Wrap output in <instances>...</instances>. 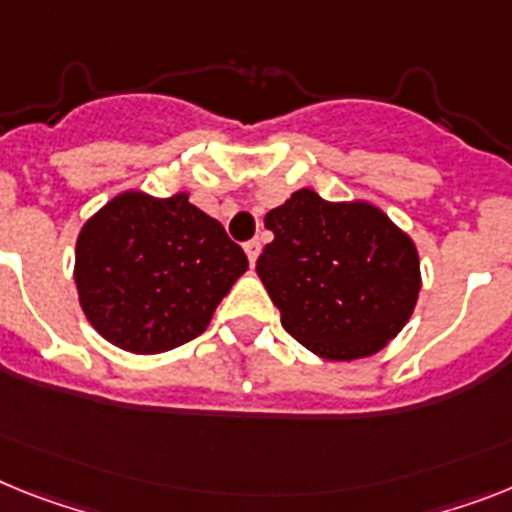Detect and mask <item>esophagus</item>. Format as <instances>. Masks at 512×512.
Returning <instances> with one entry per match:
<instances>
[{
  "label": "esophagus",
  "instance_id": "obj_1",
  "mask_svg": "<svg viewBox=\"0 0 512 512\" xmlns=\"http://www.w3.org/2000/svg\"><path fill=\"white\" fill-rule=\"evenodd\" d=\"M244 252H247L249 265H255V263H257V257H260V242H257V239H252V242H247V244H244Z\"/></svg>",
  "mask_w": 512,
  "mask_h": 512
}]
</instances>
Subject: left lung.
<instances>
[{"label":"left lung","instance_id":"8db88e82","mask_svg":"<svg viewBox=\"0 0 512 512\" xmlns=\"http://www.w3.org/2000/svg\"><path fill=\"white\" fill-rule=\"evenodd\" d=\"M265 229L273 242L257 257V276L286 333L312 354L364 359L409 322L422 289L419 252L377 205L299 190L270 210Z\"/></svg>","mask_w":512,"mask_h":512}]
</instances>
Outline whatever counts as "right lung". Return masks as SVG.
<instances>
[{
  "label": "right lung",
  "instance_id": "right-lung-1",
  "mask_svg": "<svg viewBox=\"0 0 512 512\" xmlns=\"http://www.w3.org/2000/svg\"><path fill=\"white\" fill-rule=\"evenodd\" d=\"M247 265L242 247L187 192H122L85 221L75 247L85 317L132 354H161L200 336Z\"/></svg>",
  "mask_w": 512,
  "mask_h": 512
}]
</instances>
